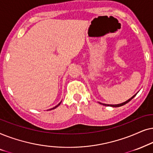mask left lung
I'll list each match as a JSON object with an SVG mask.
<instances>
[{"instance_id": "1", "label": "left lung", "mask_w": 153, "mask_h": 153, "mask_svg": "<svg viewBox=\"0 0 153 153\" xmlns=\"http://www.w3.org/2000/svg\"><path fill=\"white\" fill-rule=\"evenodd\" d=\"M137 92V93H138ZM137 93L136 94H134L133 97H131L129 99H128L127 101H125V102H123V103H119V104H105V103H100V102H99V103H100V104H102V105H106V106H111V107H120V106H122V105H125L126 103H129L130 101L132 99H133V98L135 97V96L137 94Z\"/></svg>"}]
</instances>
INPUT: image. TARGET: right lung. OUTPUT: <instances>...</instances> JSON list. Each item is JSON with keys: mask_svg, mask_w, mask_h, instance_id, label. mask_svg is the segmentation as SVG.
Instances as JSON below:
<instances>
[{"mask_svg": "<svg viewBox=\"0 0 153 153\" xmlns=\"http://www.w3.org/2000/svg\"><path fill=\"white\" fill-rule=\"evenodd\" d=\"M62 101H61V102H60L59 103V104H58V105H56V106L53 107V108H51V109H50V110H48V111H50V110H53V109H55L56 107H58V106H59V105L61 104V103H62Z\"/></svg>", "mask_w": 153, "mask_h": 153, "instance_id": "add662e5", "label": "right lung"}]
</instances>
